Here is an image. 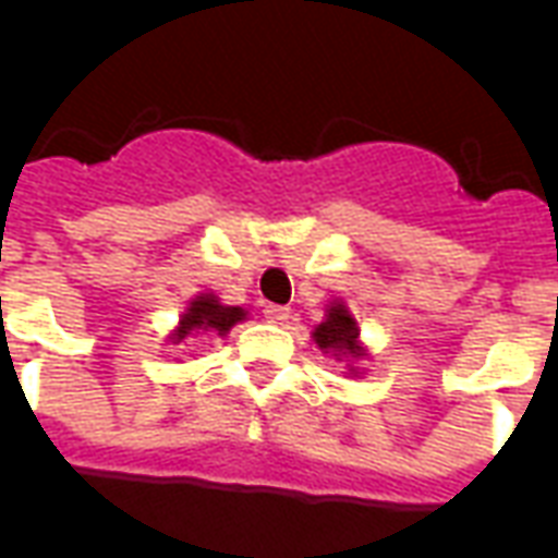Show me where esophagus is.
<instances>
[{
  "instance_id": "esophagus-1",
  "label": "esophagus",
  "mask_w": 558,
  "mask_h": 558,
  "mask_svg": "<svg viewBox=\"0 0 558 558\" xmlns=\"http://www.w3.org/2000/svg\"><path fill=\"white\" fill-rule=\"evenodd\" d=\"M263 314H266L268 323H287L290 319V307H283V304H266Z\"/></svg>"
}]
</instances>
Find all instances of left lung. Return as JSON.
Returning a JSON list of instances; mask_svg holds the SVG:
<instances>
[{"label":"left lung","instance_id":"left-lung-1","mask_svg":"<svg viewBox=\"0 0 558 558\" xmlns=\"http://www.w3.org/2000/svg\"><path fill=\"white\" fill-rule=\"evenodd\" d=\"M319 350L340 352V355H362V347H359V326L350 316V311L343 304H335L328 307V319L323 326H316L314 331Z\"/></svg>","mask_w":558,"mask_h":558}]
</instances>
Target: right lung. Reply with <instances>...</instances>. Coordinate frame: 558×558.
Returning <instances> with one entry per match:
<instances>
[{
  "mask_svg": "<svg viewBox=\"0 0 558 558\" xmlns=\"http://www.w3.org/2000/svg\"><path fill=\"white\" fill-rule=\"evenodd\" d=\"M244 311L242 307H227L220 304L215 295H199L196 302H191L187 314L182 316L179 323V331H175V340L187 338L191 331H218V335H227L235 323H242Z\"/></svg>",
  "mask_w": 558,
  "mask_h": 558,
  "instance_id": "right-lung-1",
  "label": "right lung"
}]
</instances>
